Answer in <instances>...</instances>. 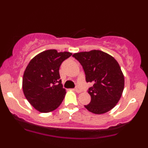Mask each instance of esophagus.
<instances>
[{"label":"esophagus","instance_id":"34e87169","mask_svg":"<svg viewBox=\"0 0 148 148\" xmlns=\"http://www.w3.org/2000/svg\"><path fill=\"white\" fill-rule=\"evenodd\" d=\"M74 90L75 91V92H77V93H80V92H82V91H81V90H80L79 88H74Z\"/></svg>","mask_w":148,"mask_h":148}]
</instances>
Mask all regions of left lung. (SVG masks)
Here are the masks:
<instances>
[{
    "mask_svg": "<svg viewBox=\"0 0 148 148\" xmlns=\"http://www.w3.org/2000/svg\"><path fill=\"white\" fill-rule=\"evenodd\" d=\"M82 65L86 80L93 86L89 88L90 103L85 108L95 114L111 111L123 95L125 78L117 60L106 53L92 50L72 56Z\"/></svg>",
    "mask_w": 148,
    "mask_h": 148,
    "instance_id": "left-lung-1",
    "label": "left lung"
}]
</instances>
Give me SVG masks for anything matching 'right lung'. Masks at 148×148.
<instances>
[{"instance_id": "add662e5", "label": "right lung", "mask_w": 148, "mask_h": 148, "mask_svg": "<svg viewBox=\"0 0 148 148\" xmlns=\"http://www.w3.org/2000/svg\"><path fill=\"white\" fill-rule=\"evenodd\" d=\"M72 55L67 51L49 49L30 61L23 74L22 88L26 99L37 111L51 112L62 102L66 90L61 84L59 69Z\"/></svg>"}]
</instances>
